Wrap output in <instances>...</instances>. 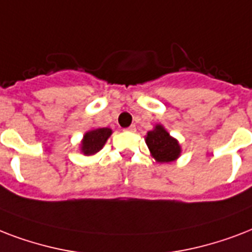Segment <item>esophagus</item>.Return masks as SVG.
Masks as SVG:
<instances>
[{
	"label": "esophagus",
	"instance_id": "1",
	"mask_svg": "<svg viewBox=\"0 0 252 252\" xmlns=\"http://www.w3.org/2000/svg\"><path fill=\"white\" fill-rule=\"evenodd\" d=\"M126 130H127V131H130V132H135V130H136L135 125H131V126H130V127L126 128Z\"/></svg>",
	"mask_w": 252,
	"mask_h": 252
}]
</instances>
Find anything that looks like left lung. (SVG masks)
<instances>
[{
	"mask_svg": "<svg viewBox=\"0 0 252 252\" xmlns=\"http://www.w3.org/2000/svg\"><path fill=\"white\" fill-rule=\"evenodd\" d=\"M146 143L154 159L159 163H169L180 157V144L161 125H157L154 130L147 132Z\"/></svg>",
	"mask_w": 252,
	"mask_h": 252,
	"instance_id": "8db88e82",
	"label": "left lung"
}]
</instances>
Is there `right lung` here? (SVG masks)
Segmentation results:
<instances>
[{
  "instance_id": "right-lung-1",
  "label": "right lung",
  "mask_w": 252,
  "mask_h": 252,
  "mask_svg": "<svg viewBox=\"0 0 252 252\" xmlns=\"http://www.w3.org/2000/svg\"><path fill=\"white\" fill-rule=\"evenodd\" d=\"M112 128L109 127L93 128L85 132L81 140V153L84 155H94L95 153H98L104 147L109 136L112 135Z\"/></svg>"
}]
</instances>
